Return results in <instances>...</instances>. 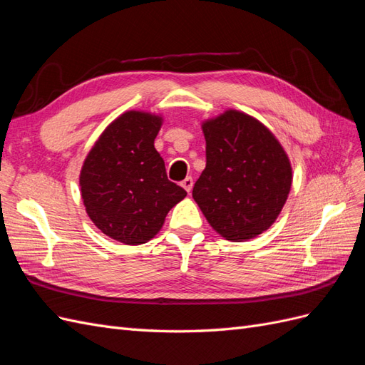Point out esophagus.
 Segmentation results:
<instances>
[{
    "label": "esophagus",
    "instance_id": "34e87169",
    "mask_svg": "<svg viewBox=\"0 0 365 365\" xmlns=\"http://www.w3.org/2000/svg\"><path fill=\"white\" fill-rule=\"evenodd\" d=\"M181 185L184 187L187 193H190L192 192V187H193V178H192V176H187V178L181 182Z\"/></svg>",
    "mask_w": 365,
    "mask_h": 365
}]
</instances>
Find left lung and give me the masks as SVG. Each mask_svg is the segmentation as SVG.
I'll use <instances>...</instances> for the list:
<instances>
[{
    "label": "left lung",
    "instance_id": "obj_1",
    "mask_svg": "<svg viewBox=\"0 0 365 365\" xmlns=\"http://www.w3.org/2000/svg\"><path fill=\"white\" fill-rule=\"evenodd\" d=\"M207 164L193 200L227 240L254 239L279 217L292 184L288 155L254 117L227 109L202 123Z\"/></svg>",
    "mask_w": 365,
    "mask_h": 365
}]
</instances>
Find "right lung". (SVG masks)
<instances>
[{
	"label": "right lung",
	"mask_w": 365,
	"mask_h": 365,
	"mask_svg": "<svg viewBox=\"0 0 365 365\" xmlns=\"http://www.w3.org/2000/svg\"><path fill=\"white\" fill-rule=\"evenodd\" d=\"M163 117L128 111L109 125L88 153L81 176L86 213L103 235L125 245L146 244L187 196L168 180L153 141Z\"/></svg>",
	"instance_id": "1"
}]
</instances>
